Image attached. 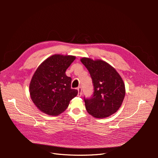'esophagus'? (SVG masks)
Instances as JSON below:
<instances>
[{"label": "esophagus", "mask_w": 158, "mask_h": 158, "mask_svg": "<svg viewBox=\"0 0 158 158\" xmlns=\"http://www.w3.org/2000/svg\"><path fill=\"white\" fill-rule=\"evenodd\" d=\"M78 97H81V95H82V88H81V87H78Z\"/></svg>", "instance_id": "obj_1"}]
</instances>
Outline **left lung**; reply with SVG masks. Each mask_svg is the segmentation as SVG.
<instances>
[{"instance_id":"left-lung-1","label":"left lung","mask_w":158,"mask_h":158,"mask_svg":"<svg viewBox=\"0 0 158 158\" xmlns=\"http://www.w3.org/2000/svg\"><path fill=\"white\" fill-rule=\"evenodd\" d=\"M92 79L94 94L84 98L88 113L98 118L111 116L121 106L125 95V84L113 66L102 60L80 59Z\"/></svg>"}]
</instances>
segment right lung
<instances>
[{
	"mask_svg": "<svg viewBox=\"0 0 158 158\" xmlns=\"http://www.w3.org/2000/svg\"><path fill=\"white\" fill-rule=\"evenodd\" d=\"M75 59L72 55H52L35 72L30 84V94L41 111L49 115H59L77 95L78 90L71 88L72 78L65 74Z\"/></svg>",
	"mask_w": 158,
	"mask_h": 158,
	"instance_id": "1",
	"label": "right lung"
}]
</instances>
